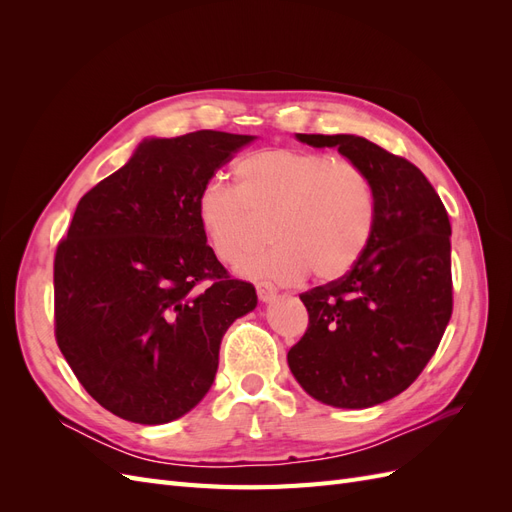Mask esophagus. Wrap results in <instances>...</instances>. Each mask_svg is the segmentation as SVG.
<instances>
[{"instance_id":"1","label":"esophagus","mask_w":512,"mask_h":512,"mask_svg":"<svg viewBox=\"0 0 512 512\" xmlns=\"http://www.w3.org/2000/svg\"><path fill=\"white\" fill-rule=\"evenodd\" d=\"M256 292H258V299L262 303H271L277 297V290L269 282H258L256 284Z\"/></svg>"}]
</instances>
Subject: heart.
<instances>
[{"label":"heart","mask_w":512,"mask_h":512,"mask_svg":"<svg viewBox=\"0 0 512 512\" xmlns=\"http://www.w3.org/2000/svg\"><path fill=\"white\" fill-rule=\"evenodd\" d=\"M196 222L213 254L237 265L264 240L278 243L241 262V273L292 284L312 273L333 282L354 269L376 226V192L365 170L327 153L269 147L235 164V188L209 181L196 196Z\"/></svg>","instance_id":"b5f03b06"}]
</instances>
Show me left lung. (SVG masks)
<instances>
[{"label": "left lung", "instance_id": "1", "mask_svg": "<svg viewBox=\"0 0 512 512\" xmlns=\"http://www.w3.org/2000/svg\"><path fill=\"white\" fill-rule=\"evenodd\" d=\"M337 147L374 183L376 226L344 277L301 294L309 324L288 350L292 376L333 408H369L418 378L453 314L451 222L438 192L406 158L354 134H297Z\"/></svg>", "mask_w": 512, "mask_h": 512}]
</instances>
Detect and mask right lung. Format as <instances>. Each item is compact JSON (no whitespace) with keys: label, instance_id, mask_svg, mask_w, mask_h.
<instances>
[{"label":"right lung","instance_id":"1","mask_svg":"<svg viewBox=\"0 0 512 512\" xmlns=\"http://www.w3.org/2000/svg\"><path fill=\"white\" fill-rule=\"evenodd\" d=\"M256 136L198 130L145 138L76 205L55 254V339L102 408L141 425L190 412L220 344L258 303L196 222V196Z\"/></svg>","mask_w":512,"mask_h":512}]
</instances>
